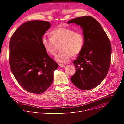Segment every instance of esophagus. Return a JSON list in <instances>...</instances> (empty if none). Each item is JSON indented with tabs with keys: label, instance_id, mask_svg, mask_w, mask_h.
<instances>
[{
	"label": "esophagus",
	"instance_id": "obj_1",
	"mask_svg": "<svg viewBox=\"0 0 124 124\" xmlns=\"http://www.w3.org/2000/svg\"><path fill=\"white\" fill-rule=\"evenodd\" d=\"M59 66H60L61 67H65V66L64 65H63V64H59Z\"/></svg>",
	"mask_w": 124,
	"mask_h": 124
}]
</instances>
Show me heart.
I'll use <instances>...</instances> for the list:
<instances>
[{
	"label": "heart",
	"instance_id": "1",
	"mask_svg": "<svg viewBox=\"0 0 124 124\" xmlns=\"http://www.w3.org/2000/svg\"><path fill=\"white\" fill-rule=\"evenodd\" d=\"M51 36H43L41 43L47 53L53 56L58 49L56 44L61 43V51L56 57V61L60 63L68 62L73 55L79 54L83 48L84 37L81 32H75L72 29L61 27L52 31Z\"/></svg>",
	"mask_w": 124,
	"mask_h": 124
}]
</instances>
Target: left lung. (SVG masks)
Masks as SVG:
<instances>
[{
	"label": "left lung",
	"instance_id": "obj_1",
	"mask_svg": "<svg viewBox=\"0 0 124 124\" xmlns=\"http://www.w3.org/2000/svg\"><path fill=\"white\" fill-rule=\"evenodd\" d=\"M79 25L83 29V48L73 61L76 68L71 80L77 87L87 90L102 81L108 71L111 59L110 42L101 25L90 16L75 18L68 22Z\"/></svg>",
	"mask_w": 124,
	"mask_h": 124
}]
</instances>
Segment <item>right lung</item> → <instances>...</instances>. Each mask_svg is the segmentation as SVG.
<instances>
[{
  "label": "right lung",
  "mask_w": 124,
  "mask_h": 124,
  "mask_svg": "<svg viewBox=\"0 0 124 124\" xmlns=\"http://www.w3.org/2000/svg\"><path fill=\"white\" fill-rule=\"evenodd\" d=\"M43 21L25 22L10 38L9 64L12 74L21 86L32 93H42L53 81L58 64L48 55L41 38L51 27Z\"/></svg>",
  "instance_id": "add662e5"
}]
</instances>
